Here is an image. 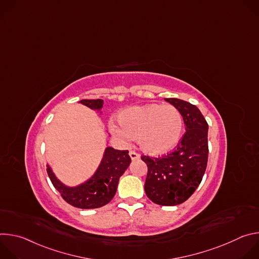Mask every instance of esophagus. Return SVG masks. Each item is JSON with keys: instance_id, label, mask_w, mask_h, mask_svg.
I'll use <instances>...</instances> for the list:
<instances>
[{"instance_id": "1", "label": "esophagus", "mask_w": 259, "mask_h": 259, "mask_svg": "<svg viewBox=\"0 0 259 259\" xmlns=\"http://www.w3.org/2000/svg\"><path fill=\"white\" fill-rule=\"evenodd\" d=\"M129 156H130V158L132 159V160H138L140 157H139V155L137 154V153H135L134 151H130L129 152Z\"/></svg>"}]
</instances>
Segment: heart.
I'll list each match as a JSON object with an SVG mask.
<instances>
[{
  "label": "heart",
  "mask_w": 259,
  "mask_h": 259,
  "mask_svg": "<svg viewBox=\"0 0 259 259\" xmlns=\"http://www.w3.org/2000/svg\"><path fill=\"white\" fill-rule=\"evenodd\" d=\"M120 128L112 125L114 134L137 138L140 149L153 156L173 150L180 140L183 120L172 104L149 103L126 108L119 114Z\"/></svg>",
  "instance_id": "1"
}]
</instances>
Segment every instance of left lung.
Segmentation results:
<instances>
[{
    "label": "left lung",
    "instance_id": "left-lung-1",
    "mask_svg": "<svg viewBox=\"0 0 259 259\" xmlns=\"http://www.w3.org/2000/svg\"><path fill=\"white\" fill-rule=\"evenodd\" d=\"M182 116L186 132L173 152L162 157L141 156L147 166L145 194L158 205L186 202L197 190L208 162V123L200 109L177 98H165Z\"/></svg>",
    "mask_w": 259,
    "mask_h": 259
}]
</instances>
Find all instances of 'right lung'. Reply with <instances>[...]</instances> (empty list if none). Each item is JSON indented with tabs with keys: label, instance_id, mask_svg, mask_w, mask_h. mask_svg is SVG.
I'll list each match as a JSON object with an SVG mask.
<instances>
[{
	"label": "right lung",
	"instance_id": "obj_1",
	"mask_svg": "<svg viewBox=\"0 0 259 259\" xmlns=\"http://www.w3.org/2000/svg\"><path fill=\"white\" fill-rule=\"evenodd\" d=\"M81 103L93 109L102 107V99H83ZM128 151H118L107 147L101 164L94 176L78 188H66L47 168L49 178L62 199L69 205L81 209L99 208L110 202L117 192L120 177L131 163Z\"/></svg>",
	"mask_w": 259,
	"mask_h": 259
}]
</instances>
